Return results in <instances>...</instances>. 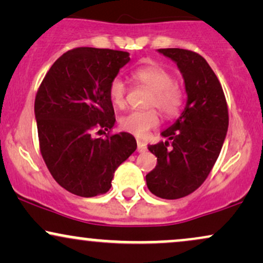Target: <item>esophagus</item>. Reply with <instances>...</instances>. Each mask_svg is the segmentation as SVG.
Returning <instances> with one entry per match:
<instances>
[{
	"instance_id": "esophagus-1",
	"label": "esophagus",
	"mask_w": 263,
	"mask_h": 263,
	"mask_svg": "<svg viewBox=\"0 0 263 263\" xmlns=\"http://www.w3.org/2000/svg\"><path fill=\"white\" fill-rule=\"evenodd\" d=\"M137 151H138V152H140V153L146 152V151H147L146 143H143V142H142V141H137Z\"/></svg>"
}]
</instances>
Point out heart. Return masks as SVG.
Returning <instances> with one entry per match:
<instances>
[{"instance_id": "heart-1", "label": "heart", "mask_w": 263, "mask_h": 263, "mask_svg": "<svg viewBox=\"0 0 263 263\" xmlns=\"http://www.w3.org/2000/svg\"><path fill=\"white\" fill-rule=\"evenodd\" d=\"M132 80L137 85L152 91L147 101V107H157L167 119L179 115L184 102V90L178 81L173 80V74L159 64H146L138 66L131 74ZM108 98L114 106L123 108L127 101V86L121 78L116 77L107 87ZM159 125V114L155 108L144 111H134L121 117L120 126L123 131L144 137L148 131Z\"/></svg>"}]
</instances>
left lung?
I'll list each match as a JSON object with an SVG mask.
<instances>
[{
  "instance_id": "left-lung-1",
  "label": "left lung",
  "mask_w": 263,
  "mask_h": 263,
  "mask_svg": "<svg viewBox=\"0 0 263 263\" xmlns=\"http://www.w3.org/2000/svg\"><path fill=\"white\" fill-rule=\"evenodd\" d=\"M158 52L177 63L188 101L182 116L162 132L170 141L148 146L157 165L146 182L157 197L179 199L195 192L213 170L228 132V104L218 77L200 54L180 48Z\"/></svg>"
}]
</instances>
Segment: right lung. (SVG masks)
<instances>
[{
    "label": "right lung",
    "instance_id": "1",
    "mask_svg": "<svg viewBox=\"0 0 263 263\" xmlns=\"http://www.w3.org/2000/svg\"><path fill=\"white\" fill-rule=\"evenodd\" d=\"M128 55L74 48L55 60L38 87L34 114L41 155L55 182L79 197L106 193L116 168L137 148L127 132L110 134L116 119L107 87Z\"/></svg>",
    "mask_w": 263,
    "mask_h": 263
}]
</instances>
